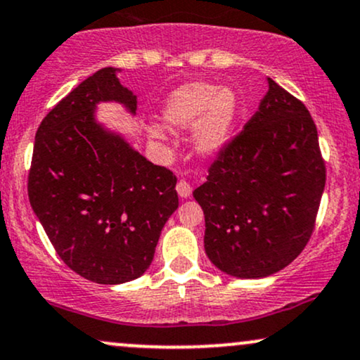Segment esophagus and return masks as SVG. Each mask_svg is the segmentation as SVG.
<instances>
[{"instance_id": "1", "label": "esophagus", "mask_w": 360, "mask_h": 360, "mask_svg": "<svg viewBox=\"0 0 360 360\" xmlns=\"http://www.w3.org/2000/svg\"><path fill=\"white\" fill-rule=\"evenodd\" d=\"M176 191H177V194H179V198H189V194H191L193 188H191V184L186 183L184 179H181L176 186Z\"/></svg>"}]
</instances>
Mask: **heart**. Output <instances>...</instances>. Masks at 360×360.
<instances>
[{"instance_id":"b5f03b06","label":"heart","mask_w":360,"mask_h":360,"mask_svg":"<svg viewBox=\"0 0 360 360\" xmlns=\"http://www.w3.org/2000/svg\"><path fill=\"white\" fill-rule=\"evenodd\" d=\"M238 101L230 88L194 81L183 84L167 96L162 108V118L171 128H189L193 125V148L200 155H214L220 152L230 137ZM147 137L152 143H162L166 134L160 127H147Z\"/></svg>"}]
</instances>
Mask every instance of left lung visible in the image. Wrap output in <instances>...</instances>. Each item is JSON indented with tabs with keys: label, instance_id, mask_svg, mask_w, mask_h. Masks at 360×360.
Instances as JSON below:
<instances>
[{
	"label": "left lung",
	"instance_id": "obj_1",
	"mask_svg": "<svg viewBox=\"0 0 360 360\" xmlns=\"http://www.w3.org/2000/svg\"><path fill=\"white\" fill-rule=\"evenodd\" d=\"M237 137L218 152L193 196L205 212V250L242 279L274 274L304 249L326 169L307 106L278 82Z\"/></svg>",
	"mask_w": 360,
	"mask_h": 360
}]
</instances>
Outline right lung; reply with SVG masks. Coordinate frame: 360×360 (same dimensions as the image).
<instances>
[{
  "label": "right lung",
  "instance_id": "obj_1",
  "mask_svg": "<svg viewBox=\"0 0 360 360\" xmlns=\"http://www.w3.org/2000/svg\"><path fill=\"white\" fill-rule=\"evenodd\" d=\"M103 101L137 110L115 68L94 72L49 111L35 135L28 198L65 266L93 283L122 284L148 269L179 198L169 169L94 120Z\"/></svg>",
  "mask_w": 360,
  "mask_h": 360
}]
</instances>
